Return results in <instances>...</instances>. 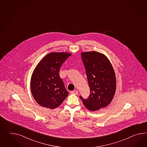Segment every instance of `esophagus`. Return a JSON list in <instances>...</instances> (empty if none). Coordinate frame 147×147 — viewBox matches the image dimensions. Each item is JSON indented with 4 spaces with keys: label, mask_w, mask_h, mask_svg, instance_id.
<instances>
[{
    "label": "esophagus",
    "mask_w": 147,
    "mask_h": 147,
    "mask_svg": "<svg viewBox=\"0 0 147 147\" xmlns=\"http://www.w3.org/2000/svg\"><path fill=\"white\" fill-rule=\"evenodd\" d=\"M71 93H72V94H78V93H79V92H78V91L77 90H73V91H72L71 92Z\"/></svg>",
    "instance_id": "obj_1"
}]
</instances>
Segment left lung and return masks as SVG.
<instances>
[{"mask_svg": "<svg viewBox=\"0 0 147 147\" xmlns=\"http://www.w3.org/2000/svg\"><path fill=\"white\" fill-rule=\"evenodd\" d=\"M86 69L90 94L88 98H80L90 111L106 107L111 102L116 91V77L111 62L106 56L96 51L81 54Z\"/></svg>", "mask_w": 147, "mask_h": 147, "instance_id": "left-lung-1", "label": "left lung"}]
</instances>
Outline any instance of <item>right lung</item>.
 Segmentation results:
<instances>
[{
	"instance_id": "1",
	"label": "right lung",
	"mask_w": 147,
	"mask_h": 147,
	"mask_svg": "<svg viewBox=\"0 0 147 147\" xmlns=\"http://www.w3.org/2000/svg\"><path fill=\"white\" fill-rule=\"evenodd\" d=\"M71 54L51 53L37 65L31 80V90L37 103L44 107L54 109L68 96L59 76L61 66Z\"/></svg>"
}]
</instances>
